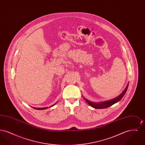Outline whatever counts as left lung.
<instances>
[{"mask_svg": "<svg viewBox=\"0 0 145 145\" xmlns=\"http://www.w3.org/2000/svg\"><path fill=\"white\" fill-rule=\"evenodd\" d=\"M128 85H129V83H128L126 88H125L123 92L118 96L116 97V98H114L110 100H108L106 101H103V102H97V103H95V102H91L90 101L88 100L87 99L85 98L84 97V98L85 99V100L86 101V102L90 105V106H91L92 107L95 108V109H104V108H107L109 106H111L112 105L118 102H119L122 98L124 96L125 93L127 92V90L128 89Z\"/></svg>", "mask_w": 145, "mask_h": 145, "instance_id": "8db88e82", "label": "left lung"}]
</instances>
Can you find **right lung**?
<instances>
[{"label":"right lung","mask_w":145,"mask_h":145,"mask_svg":"<svg viewBox=\"0 0 145 145\" xmlns=\"http://www.w3.org/2000/svg\"><path fill=\"white\" fill-rule=\"evenodd\" d=\"M57 103V102H56ZM56 103L55 104H54L53 105H51L50 107H52V106H53L54 105H55V104H56ZM33 108H34L35 109H37V110H44V109H48V107H44V108H35V107H33Z\"/></svg>","instance_id":"obj_1"}]
</instances>
